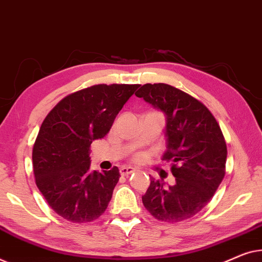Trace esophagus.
Here are the masks:
<instances>
[{"label": "esophagus", "mask_w": 262, "mask_h": 262, "mask_svg": "<svg viewBox=\"0 0 262 262\" xmlns=\"http://www.w3.org/2000/svg\"><path fill=\"white\" fill-rule=\"evenodd\" d=\"M133 172H135V168H133L130 166H123V167L120 168V173L122 176H128V174H130V173H133Z\"/></svg>", "instance_id": "obj_1"}]
</instances>
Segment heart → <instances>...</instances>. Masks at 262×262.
<instances>
[{
    "label": "heart",
    "mask_w": 262,
    "mask_h": 262,
    "mask_svg": "<svg viewBox=\"0 0 262 262\" xmlns=\"http://www.w3.org/2000/svg\"><path fill=\"white\" fill-rule=\"evenodd\" d=\"M138 158H141V157H140V156H138Z\"/></svg>",
    "instance_id": "b5f03b06"
}]
</instances>
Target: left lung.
<instances>
[{"label": "left lung", "mask_w": 262, "mask_h": 262, "mask_svg": "<svg viewBox=\"0 0 262 262\" xmlns=\"http://www.w3.org/2000/svg\"><path fill=\"white\" fill-rule=\"evenodd\" d=\"M135 95L166 116V152L174 185L150 179L142 196L145 208L163 222H182L209 203L226 174L227 145L210 110L168 84H145Z\"/></svg>", "instance_id": "8db88e82"}]
</instances>
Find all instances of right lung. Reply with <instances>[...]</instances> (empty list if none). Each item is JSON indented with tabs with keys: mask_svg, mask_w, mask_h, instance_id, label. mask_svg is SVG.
<instances>
[{
	"mask_svg": "<svg viewBox=\"0 0 262 262\" xmlns=\"http://www.w3.org/2000/svg\"><path fill=\"white\" fill-rule=\"evenodd\" d=\"M139 84H98L62 98L49 113L33 146V172L54 212L73 223L98 219L120 179L116 166L90 171V146L108 134Z\"/></svg>",
	"mask_w": 262,
	"mask_h": 262,
	"instance_id": "add662e5",
	"label": "right lung"
}]
</instances>
